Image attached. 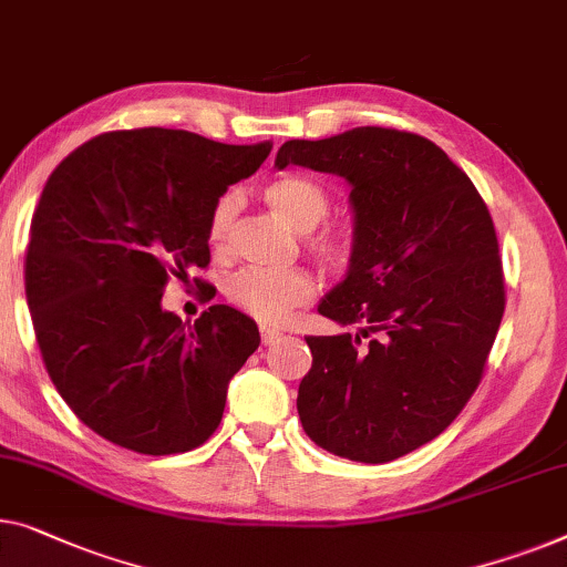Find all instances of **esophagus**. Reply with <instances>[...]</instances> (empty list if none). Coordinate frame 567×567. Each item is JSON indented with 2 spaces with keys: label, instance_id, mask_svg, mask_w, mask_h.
Wrapping results in <instances>:
<instances>
[{
  "label": "esophagus",
  "instance_id": "34e87169",
  "mask_svg": "<svg viewBox=\"0 0 567 567\" xmlns=\"http://www.w3.org/2000/svg\"><path fill=\"white\" fill-rule=\"evenodd\" d=\"M260 338H264V342L266 344H274V342H278L284 338V332H278V330H274V327H260Z\"/></svg>",
  "mask_w": 567,
  "mask_h": 567
}]
</instances>
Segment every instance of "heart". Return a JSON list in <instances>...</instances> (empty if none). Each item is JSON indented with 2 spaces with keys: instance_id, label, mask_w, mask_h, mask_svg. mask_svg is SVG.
Masks as SVG:
<instances>
[{
  "instance_id": "obj_1",
  "label": "heart",
  "mask_w": 567,
  "mask_h": 567,
  "mask_svg": "<svg viewBox=\"0 0 567 567\" xmlns=\"http://www.w3.org/2000/svg\"><path fill=\"white\" fill-rule=\"evenodd\" d=\"M266 199L293 229L303 233V248L327 268H342L350 260L352 237L340 225H319L330 212V194L315 178L289 174L270 182ZM240 207V194L227 192L212 207L207 237L215 250H227L229 233ZM227 299L264 324H284L293 309L315 299L317 284L303 268L264 270L245 268L227 278Z\"/></svg>"
}]
</instances>
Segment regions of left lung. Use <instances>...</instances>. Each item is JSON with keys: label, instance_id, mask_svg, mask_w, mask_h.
<instances>
[{"label": "left lung", "instance_id": "8db88e82", "mask_svg": "<svg viewBox=\"0 0 567 567\" xmlns=\"http://www.w3.org/2000/svg\"><path fill=\"white\" fill-rule=\"evenodd\" d=\"M350 184L344 281L319 315L358 334L307 338L303 432L348 461L389 463L445 432L478 389L506 291L494 219L442 147L391 127L289 141L276 166Z\"/></svg>", "mask_w": 567, "mask_h": 567}]
</instances>
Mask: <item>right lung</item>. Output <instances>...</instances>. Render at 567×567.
Masks as SVG:
<instances>
[{
    "label": "right lung",
    "instance_id": "add662e5",
    "mask_svg": "<svg viewBox=\"0 0 567 567\" xmlns=\"http://www.w3.org/2000/svg\"><path fill=\"white\" fill-rule=\"evenodd\" d=\"M270 147L114 130L48 178L24 293L48 375L100 437L174 455L204 445L223 422L229 379L260 344L258 324L215 303L188 327L161 297L171 276L209 266L212 207L256 174Z\"/></svg>",
    "mask_w": 567,
    "mask_h": 567
}]
</instances>
